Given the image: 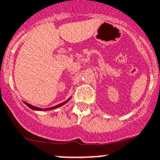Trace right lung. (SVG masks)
I'll use <instances>...</instances> for the list:
<instances>
[{
	"label": "right lung",
	"mask_w": 160,
	"mask_h": 160,
	"mask_svg": "<svg viewBox=\"0 0 160 160\" xmlns=\"http://www.w3.org/2000/svg\"><path fill=\"white\" fill-rule=\"evenodd\" d=\"M70 98H69L68 100L67 101V102H62V103H61V104H58V105H55V106H53V107H51V108H48V109H41V108H38V107H36V106H33V105H30V104H28V103H27V102H24V104H25L26 105H28V106L29 107V108H30V109H33V110H38V111H42V110H51V109H56V108H58V107H60V106H62V105H63L64 104H66L67 103V102H68L69 100H70Z\"/></svg>",
	"instance_id": "1"
}]
</instances>
